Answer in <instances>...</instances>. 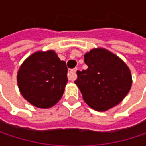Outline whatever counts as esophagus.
I'll return each mask as SVG.
<instances>
[{
    "label": "esophagus",
    "instance_id": "obj_1",
    "mask_svg": "<svg viewBox=\"0 0 146 146\" xmlns=\"http://www.w3.org/2000/svg\"><path fill=\"white\" fill-rule=\"evenodd\" d=\"M77 70H78V68H76L71 69V70L68 72V79H69V80L73 81V80H75V79H76V72H77Z\"/></svg>",
    "mask_w": 146,
    "mask_h": 146
}]
</instances>
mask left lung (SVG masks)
I'll list each match as a JSON object with an SVG mask.
<instances>
[{
  "mask_svg": "<svg viewBox=\"0 0 146 146\" xmlns=\"http://www.w3.org/2000/svg\"><path fill=\"white\" fill-rule=\"evenodd\" d=\"M88 68L77 71L74 83L83 99L96 111H105L122 102L132 85L129 67L111 51L96 48L84 55Z\"/></svg>",
  "mask_w": 146,
  "mask_h": 146,
  "instance_id": "8db88e82",
  "label": "left lung"
}]
</instances>
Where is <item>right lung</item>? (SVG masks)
I'll list each match as a JSON object with an SVG mask.
<instances>
[{"label":"right lung","instance_id":"right-lung-1","mask_svg":"<svg viewBox=\"0 0 146 146\" xmlns=\"http://www.w3.org/2000/svg\"><path fill=\"white\" fill-rule=\"evenodd\" d=\"M68 68L54 50L37 51L21 65L19 90L25 100L39 108H50L62 98L68 83Z\"/></svg>","mask_w":146,"mask_h":146}]
</instances>
